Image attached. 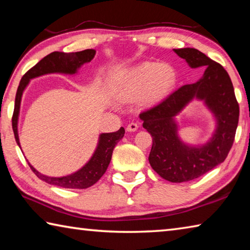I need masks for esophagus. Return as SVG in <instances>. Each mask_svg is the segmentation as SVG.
I'll list each match as a JSON object with an SVG mask.
<instances>
[{
    "instance_id": "obj_1",
    "label": "esophagus",
    "mask_w": 250,
    "mask_h": 250,
    "mask_svg": "<svg viewBox=\"0 0 250 250\" xmlns=\"http://www.w3.org/2000/svg\"><path fill=\"white\" fill-rule=\"evenodd\" d=\"M139 128L138 124H135V122H131L128 125H126V131H129V132H134V131H137Z\"/></svg>"
}]
</instances>
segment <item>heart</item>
Returning <instances> with one entry per match:
<instances>
[{
    "instance_id": "heart-1",
    "label": "heart",
    "mask_w": 250,
    "mask_h": 250,
    "mask_svg": "<svg viewBox=\"0 0 250 250\" xmlns=\"http://www.w3.org/2000/svg\"><path fill=\"white\" fill-rule=\"evenodd\" d=\"M176 83V73L167 64L145 62L125 71L115 84L121 99L130 100L142 95L145 104H152L163 99Z\"/></svg>"
}]
</instances>
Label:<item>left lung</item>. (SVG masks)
Instances as JSON below:
<instances>
[{
  "label": "left lung",
  "mask_w": 250,
  "mask_h": 250,
  "mask_svg": "<svg viewBox=\"0 0 250 250\" xmlns=\"http://www.w3.org/2000/svg\"><path fill=\"white\" fill-rule=\"evenodd\" d=\"M174 52L185 59L191 68H205L196 83L184 84L162 103L140 113L143 128L152 138L149 162L164 180L182 183L204 175L225 161L234 143L239 118V105L234 87L222 65L195 48H179ZM193 99L205 103L215 118V131L201 146L182 142L175 117Z\"/></svg>",
  "instance_id": "1"
}]
</instances>
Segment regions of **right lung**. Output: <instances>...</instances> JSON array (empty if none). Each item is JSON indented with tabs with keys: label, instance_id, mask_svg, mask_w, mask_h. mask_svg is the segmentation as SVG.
Returning <instances> with one entry per match:
<instances>
[{
	"label": "right lung",
	"instance_id": "right-lung-1",
	"mask_svg": "<svg viewBox=\"0 0 250 250\" xmlns=\"http://www.w3.org/2000/svg\"><path fill=\"white\" fill-rule=\"evenodd\" d=\"M95 49H84L82 52L76 53H64V52H53L47 56L37 62V64L29 69L25 74L20 82V86L16 91L15 104L13 118H12V126H13L14 137L16 143L21 147L20 139H19V116L21 108V100H22L23 92L25 88L29 83V80L43 75L48 74H66V75H75L77 74L78 69L86 62H91V59L95 57ZM125 135V129L121 128L111 133H101L99 135V141L97 145L94 154L90 160L75 173H71L69 175L53 177L47 176L40 173L35 167H33L31 164L32 171L35 173L36 176L42 181H45L46 183L50 185H56L62 188H87L94 185L96 182L100 180V177L107 171L108 166L111 161L112 151L118 142H119Z\"/></svg>",
	"mask_w": 250,
	"mask_h": 250
}]
</instances>
